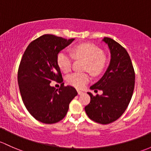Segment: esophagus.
Wrapping results in <instances>:
<instances>
[{
  "instance_id": "1",
  "label": "esophagus",
  "mask_w": 151,
  "mask_h": 151,
  "mask_svg": "<svg viewBox=\"0 0 151 151\" xmlns=\"http://www.w3.org/2000/svg\"><path fill=\"white\" fill-rule=\"evenodd\" d=\"M77 93H78V95H82L83 93V92L80 91V90H77Z\"/></svg>"
}]
</instances>
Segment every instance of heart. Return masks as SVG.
Masks as SVG:
<instances>
[{"instance_id": "b5f03b06", "label": "heart", "mask_w": 151, "mask_h": 151, "mask_svg": "<svg viewBox=\"0 0 151 151\" xmlns=\"http://www.w3.org/2000/svg\"><path fill=\"white\" fill-rule=\"evenodd\" d=\"M73 51L75 55L86 60V69L94 74L101 72L104 66L103 51L96 45L90 43H84L74 47ZM72 57L64 50H61L57 55L58 67L63 72H68L71 68ZM90 80V77L85 73L75 72L69 74L66 81L69 85L77 88H83Z\"/></svg>"}]
</instances>
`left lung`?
<instances>
[{
	"label": "left lung",
	"mask_w": 151,
	"mask_h": 151,
	"mask_svg": "<svg viewBox=\"0 0 151 151\" xmlns=\"http://www.w3.org/2000/svg\"><path fill=\"white\" fill-rule=\"evenodd\" d=\"M102 41L110 50V63L104 76L90 88L102 90L103 94L94 96L88 93L90 102L85 110L91 120L107 124L118 119L127 108L134 91L135 75L124 47L111 38L104 37Z\"/></svg>",
	"instance_id": "obj_1"
}]
</instances>
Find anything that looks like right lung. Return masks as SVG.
<instances>
[{"mask_svg": "<svg viewBox=\"0 0 151 151\" xmlns=\"http://www.w3.org/2000/svg\"><path fill=\"white\" fill-rule=\"evenodd\" d=\"M74 39L66 40L44 35L31 42L20 62L18 84L25 107L37 121L54 124L64 118L77 92L73 87L50 86L52 81L61 82L62 74L57 63L58 53Z\"/></svg>", "mask_w": 151, "mask_h": 151, "instance_id": "obj_1", "label": "right lung"}]
</instances>
